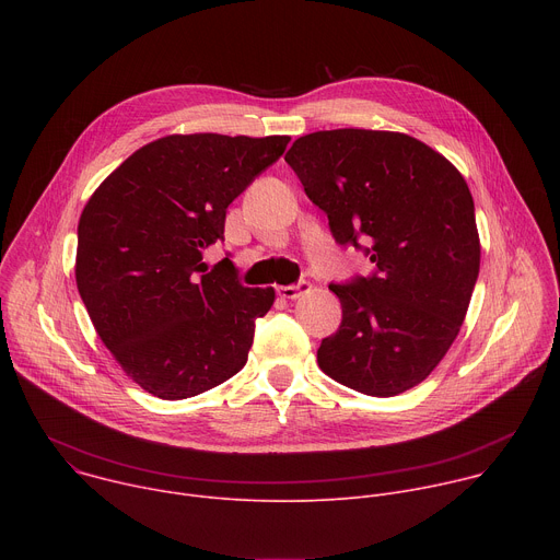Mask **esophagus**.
<instances>
[{
	"mask_svg": "<svg viewBox=\"0 0 560 560\" xmlns=\"http://www.w3.org/2000/svg\"><path fill=\"white\" fill-rule=\"evenodd\" d=\"M310 290V281H299V283H292V285H281V288H277V294L281 296V299H288V301H292V299H296V296H301V294H305Z\"/></svg>",
	"mask_w": 560,
	"mask_h": 560,
	"instance_id": "1",
	"label": "esophagus"
}]
</instances>
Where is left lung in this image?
I'll return each instance as SVG.
<instances>
[{"label":"left lung","instance_id":"8db88e82","mask_svg":"<svg viewBox=\"0 0 560 560\" xmlns=\"http://www.w3.org/2000/svg\"><path fill=\"white\" fill-rule=\"evenodd\" d=\"M285 162L335 242L374 264L370 277L330 283L343 318L318 368L370 396L419 385L454 343L481 266L463 175L410 135L363 128L299 137Z\"/></svg>","mask_w":560,"mask_h":560}]
</instances>
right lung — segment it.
<instances>
[{"label":"right lung","mask_w":560,"mask_h":560,"mask_svg":"<svg viewBox=\"0 0 560 560\" xmlns=\"http://www.w3.org/2000/svg\"><path fill=\"white\" fill-rule=\"evenodd\" d=\"M290 137L168 135L132 152L89 199L77 225V290L124 372L179 401L248 361L272 288H246L223 238L225 210L283 154Z\"/></svg>","instance_id":"add662e5"}]
</instances>
